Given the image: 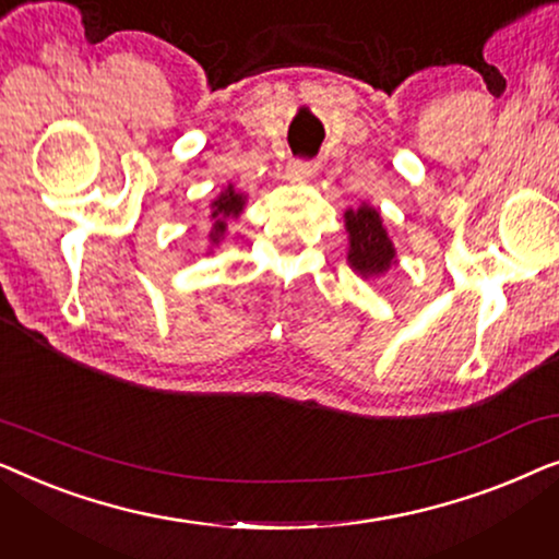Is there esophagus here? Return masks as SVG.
Instances as JSON below:
<instances>
[{
    "instance_id": "obj_1",
    "label": "esophagus",
    "mask_w": 559,
    "mask_h": 559,
    "mask_svg": "<svg viewBox=\"0 0 559 559\" xmlns=\"http://www.w3.org/2000/svg\"><path fill=\"white\" fill-rule=\"evenodd\" d=\"M318 173L316 159H293L287 165V178L289 180H310Z\"/></svg>"
}]
</instances>
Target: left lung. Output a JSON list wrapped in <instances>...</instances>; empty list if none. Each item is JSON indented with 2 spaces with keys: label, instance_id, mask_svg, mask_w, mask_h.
Instances as JSON below:
<instances>
[{
  "label": "left lung",
  "instance_id": "left-lung-1",
  "mask_svg": "<svg viewBox=\"0 0 559 559\" xmlns=\"http://www.w3.org/2000/svg\"><path fill=\"white\" fill-rule=\"evenodd\" d=\"M346 226L350 236V266H354L356 272L366 274V277H369V274L384 272L389 262H392L394 249L384 226H381L379 213L369 209V205H361L358 211L346 213Z\"/></svg>",
  "mask_w": 559,
  "mask_h": 559
}]
</instances>
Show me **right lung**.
<instances>
[{
	"mask_svg": "<svg viewBox=\"0 0 559 559\" xmlns=\"http://www.w3.org/2000/svg\"><path fill=\"white\" fill-rule=\"evenodd\" d=\"M241 205H243V198L236 195L231 188H228L218 201H213V234H211L213 241H218V236L224 234L228 216H239Z\"/></svg>",
	"mask_w": 559,
	"mask_h": 559,
	"instance_id": "right-lung-1",
	"label": "right lung"
}]
</instances>
